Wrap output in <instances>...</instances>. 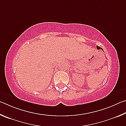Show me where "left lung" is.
Returning <instances> with one entry per match:
<instances>
[{"mask_svg":"<svg viewBox=\"0 0 126 126\" xmlns=\"http://www.w3.org/2000/svg\"><path fill=\"white\" fill-rule=\"evenodd\" d=\"M97 49H102V50H103V49H102L101 47H98V46H97Z\"/></svg>","mask_w":126,"mask_h":126,"instance_id":"8db88e82","label":"left lung"}]
</instances>
